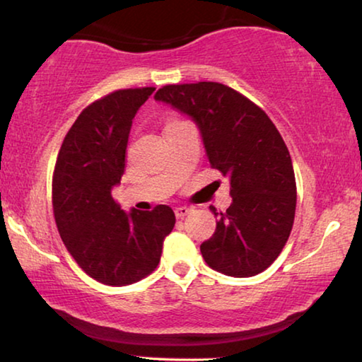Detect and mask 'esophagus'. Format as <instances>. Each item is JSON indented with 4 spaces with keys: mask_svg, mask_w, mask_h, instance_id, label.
<instances>
[{
    "mask_svg": "<svg viewBox=\"0 0 362 362\" xmlns=\"http://www.w3.org/2000/svg\"><path fill=\"white\" fill-rule=\"evenodd\" d=\"M174 213L177 216V219H183L187 214L192 213V208H188V206H177L174 209Z\"/></svg>",
    "mask_w": 362,
    "mask_h": 362,
    "instance_id": "obj_1",
    "label": "esophagus"
}]
</instances>
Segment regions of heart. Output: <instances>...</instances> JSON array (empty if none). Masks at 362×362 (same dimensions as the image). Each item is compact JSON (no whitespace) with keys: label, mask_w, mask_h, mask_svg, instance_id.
<instances>
[{"label":"heart","mask_w":362,"mask_h":362,"mask_svg":"<svg viewBox=\"0 0 362 362\" xmlns=\"http://www.w3.org/2000/svg\"><path fill=\"white\" fill-rule=\"evenodd\" d=\"M175 122H180V120H169V122H167V125H170V123H175ZM165 125V127H167Z\"/></svg>","instance_id":"b5f03b06"}]
</instances>
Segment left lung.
<instances>
[{
  "instance_id": "obj_1",
  "label": "left lung",
  "mask_w": 362,
  "mask_h": 362,
  "mask_svg": "<svg viewBox=\"0 0 362 362\" xmlns=\"http://www.w3.org/2000/svg\"><path fill=\"white\" fill-rule=\"evenodd\" d=\"M154 99L193 118L209 164L230 180V206L226 213L211 208L218 221L199 245L204 262L234 278L262 273L294 223L296 177L281 134L260 107L221 83L163 86Z\"/></svg>"
}]
</instances>
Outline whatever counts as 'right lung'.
<instances>
[{
  "label": "right lung",
  "instance_id": "1",
  "mask_svg": "<svg viewBox=\"0 0 362 362\" xmlns=\"http://www.w3.org/2000/svg\"><path fill=\"white\" fill-rule=\"evenodd\" d=\"M154 89H118L86 107L53 170V214L63 244L90 278L107 286L133 284L153 273L175 226L165 204L128 214L112 197L125 172L133 118Z\"/></svg>",
  "mask_w": 362,
  "mask_h": 362
}]
</instances>
